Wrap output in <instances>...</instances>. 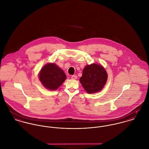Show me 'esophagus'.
<instances>
[{"instance_id": "obj_1", "label": "esophagus", "mask_w": 149, "mask_h": 149, "mask_svg": "<svg viewBox=\"0 0 149 149\" xmlns=\"http://www.w3.org/2000/svg\"><path fill=\"white\" fill-rule=\"evenodd\" d=\"M77 78V76H76V75H72V76H71V79H73V80H76Z\"/></svg>"}]
</instances>
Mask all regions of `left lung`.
<instances>
[{"instance_id": "1", "label": "left lung", "mask_w": 149, "mask_h": 149, "mask_svg": "<svg viewBox=\"0 0 149 149\" xmlns=\"http://www.w3.org/2000/svg\"><path fill=\"white\" fill-rule=\"evenodd\" d=\"M107 79L108 74L105 68L94 63L84 68L80 81L87 93H95L102 90Z\"/></svg>"}]
</instances>
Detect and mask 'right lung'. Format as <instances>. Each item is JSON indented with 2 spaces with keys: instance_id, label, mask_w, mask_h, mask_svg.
Masks as SVG:
<instances>
[{
  "instance_id": "right-lung-1",
  "label": "right lung",
  "mask_w": 149,
  "mask_h": 149,
  "mask_svg": "<svg viewBox=\"0 0 149 149\" xmlns=\"http://www.w3.org/2000/svg\"><path fill=\"white\" fill-rule=\"evenodd\" d=\"M39 80L42 85L49 90L54 91L66 80L64 72L54 63H49L41 68Z\"/></svg>"
}]
</instances>
